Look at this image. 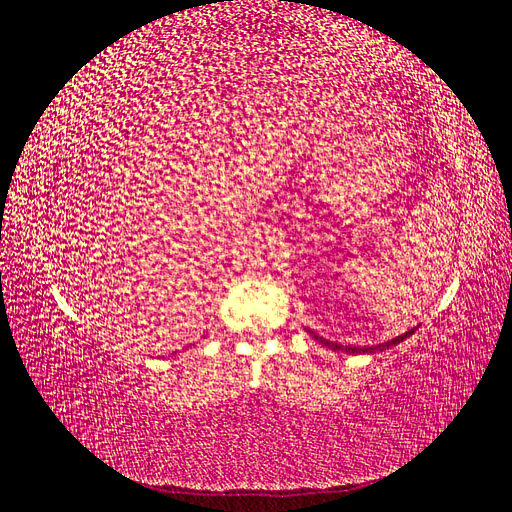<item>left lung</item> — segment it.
Listing matches in <instances>:
<instances>
[{"instance_id": "left-lung-1", "label": "left lung", "mask_w": 512, "mask_h": 512, "mask_svg": "<svg viewBox=\"0 0 512 512\" xmlns=\"http://www.w3.org/2000/svg\"><path fill=\"white\" fill-rule=\"evenodd\" d=\"M412 333H414V329L406 331L404 335H399V337H393L391 342H384V344H378V346H365V348H359V346H342V344H333V342H329V339L318 337L316 333H312V335H314V339H316L318 344L327 346V348H331V350H335V352H346V354H374V352H382V350L391 348V346H397L399 342H404V339H406V337H410Z\"/></svg>"}]
</instances>
